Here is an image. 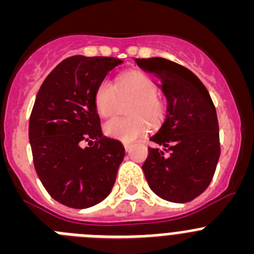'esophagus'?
<instances>
[{"label": "esophagus", "mask_w": 254, "mask_h": 254, "mask_svg": "<svg viewBox=\"0 0 254 254\" xmlns=\"http://www.w3.org/2000/svg\"><path fill=\"white\" fill-rule=\"evenodd\" d=\"M123 145H125V150H126V151H127V152L131 151V149H132V145H131V143L125 142V143H123Z\"/></svg>", "instance_id": "esophagus-1"}]
</instances>
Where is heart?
Instances as JSON below:
<instances>
[{"label": "heart", "mask_w": 254, "mask_h": 254, "mask_svg": "<svg viewBox=\"0 0 254 254\" xmlns=\"http://www.w3.org/2000/svg\"><path fill=\"white\" fill-rule=\"evenodd\" d=\"M158 86L152 78L137 71L121 73L116 84L103 80L94 94L96 112L102 117H112L120 107V99L131 100L127 104V117H117L104 125L109 137L121 141H133L146 133L149 121L156 123L164 113V104L156 95Z\"/></svg>", "instance_id": "1"}]
</instances>
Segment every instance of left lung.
Masks as SVG:
<instances>
[{"instance_id": "left-lung-1", "label": "left lung", "mask_w": 254, "mask_h": 254, "mask_svg": "<svg viewBox=\"0 0 254 254\" xmlns=\"http://www.w3.org/2000/svg\"><path fill=\"white\" fill-rule=\"evenodd\" d=\"M134 62L160 80L168 103L160 129L150 137L163 150L149 147L142 165L146 181L160 198L190 202L208 187L220 158L215 105L205 85L186 67L160 57Z\"/></svg>"}]
</instances>
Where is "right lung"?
I'll return each mask as SVG.
<instances>
[{
	"label": "right lung",
	"mask_w": 254,
	"mask_h": 254,
	"mask_svg": "<svg viewBox=\"0 0 254 254\" xmlns=\"http://www.w3.org/2000/svg\"><path fill=\"white\" fill-rule=\"evenodd\" d=\"M121 64L113 57L72 56L38 91L29 121L33 160L42 185L62 205L91 207L112 192L125 147L103 136L94 94Z\"/></svg>",
	"instance_id": "right-lung-1"
}]
</instances>
